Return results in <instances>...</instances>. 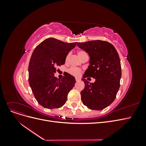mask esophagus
Returning <instances> with one entry per match:
<instances>
[{
	"mask_svg": "<svg viewBox=\"0 0 146 146\" xmlns=\"http://www.w3.org/2000/svg\"><path fill=\"white\" fill-rule=\"evenodd\" d=\"M80 79L79 78H76V82H78L79 80H80Z\"/></svg>",
	"mask_w": 146,
	"mask_h": 146,
	"instance_id": "1",
	"label": "esophagus"
}]
</instances>
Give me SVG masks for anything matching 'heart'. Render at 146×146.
<instances>
[{"label": "heart", "mask_w": 146, "mask_h": 146, "mask_svg": "<svg viewBox=\"0 0 146 146\" xmlns=\"http://www.w3.org/2000/svg\"><path fill=\"white\" fill-rule=\"evenodd\" d=\"M77 54L78 55V56L80 57L81 59H82V58H83L84 56L87 55L86 53L83 51V50H79L77 52ZM69 56V55H68V56H66V59H68ZM68 72L70 74L74 76H76V77H78L80 75V74L82 73V69L76 68V67H72L70 68L69 70H68Z\"/></svg>", "instance_id": "1"}]
</instances>
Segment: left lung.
<instances>
[{
    "instance_id": "left-lung-1",
    "label": "left lung",
    "mask_w": 146,
    "mask_h": 146,
    "mask_svg": "<svg viewBox=\"0 0 146 146\" xmlns=\"http://www.w3.org/2000/svg\"><path fill=\"white\" fill-rule=\"evenodd\" d=\"M77 46L90 57V66L82 79L85 85L80 92L82 101L89 109L102 110L116 99L120 87V58L115 47L107 41L77 42ZM88 76L95 78V82L90 83L85 79Z\"/></svg>"
}]
</instances>
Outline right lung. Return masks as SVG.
<instances>
[{
  "instance_id": "1",
  "label": "right lung",
  "mask_w": 146,
  "mask_h": 146,
  "mask_svg": "<svg viewBox=\"0 0 146 146\" xmlns=\"http://www.w3.org/2000/svg\"><path fill=\"white\" fill-rule=\"evenodd\" d=\"M76 44L48 38L35 48L29 66V82L35 99L43 107L58 108L67 100L76 79L66 72L60 80L54 74L57 66L64 64L66 56Z\"/></svg>"
}]
</instances>
